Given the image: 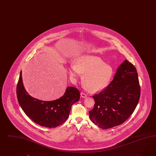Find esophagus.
Listing matches in <instances>:
<instances>
[{
  "mask_svg": "<svg viewBox=\"0 0 156 156\" xmlns=\"http://www.w3.org/2000/svg\"><path fill=\"white\" fill-rule=\"evenodd\" d=\"M80 96H81L82 98H86L87 97V95L83 93H80Z\"/></svg>",
  "mask_w": 156,
  "mask_h": 156,
  "instance_id": "34e87169",
  "label": "esophagus"
}]
</instances>
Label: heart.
<instances>
[{
  "label": "heart",
  "mask_w": 156,
  "mask_h": 156,
  "mask_svg": "<svg viewBox=\"0 0 156 156\" xmlns=\"http://www.w3.org/2000/svg\"><path fill=\"white\" fill-rule=\"evenodd\" d=\"M70 76L75 78L83 73L82 82L85 88L91 93H98L110 84L114 75L112 66L101 58L93 55H84L77 57L68 68Z\"/></svg>",
  "instance_id": "b5f03b06"
}]
</instances>
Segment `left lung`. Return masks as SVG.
I'll list each match as a JSON object with an SVG mask.
<instances>
[{"instance_id": "obj_1", "label": "left lung", "mask_w": 156, "mask_h": 156, "mask_svg": "<svg viewBox=\"0 0 156 156\" xmlns=\"http://www.w3.org/2000/svg\"><path fill=\"white\" fill-rule=\"evenodd\" d=\"M140 86L137 70L124 60L110 84L93 98L95 105L89 111L90 119L103 129L122 124L129 118L139 103Z\"/></svg>"}]
</instances>
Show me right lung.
Instances as JSON below:
<instances>
[{
    "label": "right lung",
    "mask_w": 156,
    "mask_h": 156,
    "mask_svg": "<svg viewBox=\"0 0 156 156\" xmlns=\"http://www.w3.org/2000/svg\"><path fill=\"white\" fill-rule=\"evenodd\" d=\"M19 103L26 115L38 125L47 128L58 126L67 120L73 104L78 101L80 93L73 87H67L59 99L43 101L31 97L24 86L22 72L17 85Z\"/></svg>",
    "instance_id": "obj_1"
}]
</instances>
